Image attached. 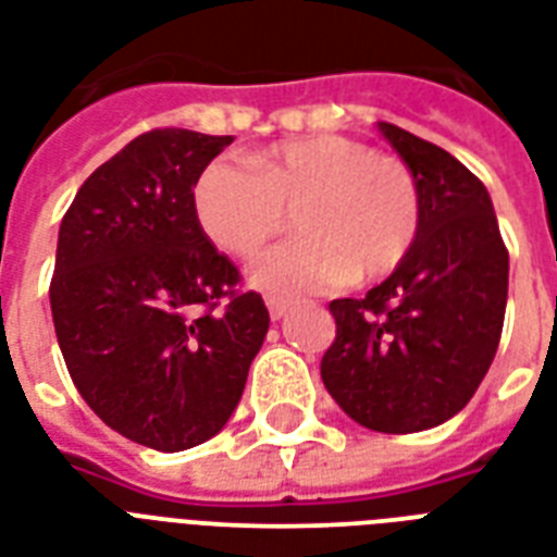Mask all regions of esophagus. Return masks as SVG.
Instances as JSON below:
<instances>
[{"label":"esophagus","instance_id":"1","mask_svg":"<svg viewBox=\"0 0 557 557\" xmlns=\"http://www.w3.org/2000/svg\"><path fill=\"white\" fill-rule=\"evenodd\" d=\"M265 306H269L271 321H280V318L288 312V300H283V297H269V300H265Z\"/></svg>","mask_w":557,"mask_h":557}]
</instances>
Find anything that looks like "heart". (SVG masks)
Listing matches in <instances>:
<instances>
[{
    "mask_svg": "<svg viewBox=\"0 0 557 557\" xmlns=\"http://www.w3.org/2000/svg\"><path fill=\"white\" fill-rule=\"evenodd\" d=\"M193 208L201 231L236 257L260 251L295 210L300 236L251 265L253 286L277 295L384 277L419 231V187L405 161L335 133L274 144L251 164L210 161Z\"/></svg>",
    "mask_w": 557,
    "mask_h": 557,
    "instance_id": "b5f03b06",
    "label": "heart"
}]
</instances>
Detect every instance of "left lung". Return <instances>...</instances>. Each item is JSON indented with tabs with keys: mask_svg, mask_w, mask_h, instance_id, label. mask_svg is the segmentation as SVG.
<instances>
[{
	"mask_svg": "<svg viewBox=\"0 0 557 557\" xmlns=\"http://www.w3.org/2000/svg\"><path fill=\"white\" fill-rule=\"evenodd\" d=\"M419 187V231L381 286L332 300L335 341L321 379L341 410L379 433L457 416L500 344L509 251L488 190L436 144L379 124Z\"/></svg>",
	"mask_w": 557,
	"mask_h": 557,
	"instance_id": "1",
	"label": "left lung"
}]
</instances>
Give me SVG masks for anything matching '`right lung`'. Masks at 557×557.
Here are the masks:
<instances>
[{
    "mask_svg": "<svg viewBox=\"0 0 557 557\" xmlns=\"http://www.w3.org/2000/svg\"><path fill=\"white\" fill-rule=\"evenodd\" d=\"M234 135L152 129L100 164L65 210L51 314L86 405L126 440L185 450L239 405L269 332L257 292L201 231L193 187Z\"/></svg>",
    "mask_w": 557,
    "mask_h": 557,
    "instance_id": "add662e5",
    "label": "right lung"
}]
</instances>
